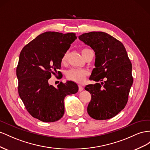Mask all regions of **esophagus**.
<instances>
[{"mask_svg":"<svg viewBox=\"0 0 150 150\" xmlns=\"http://www.w3.org/2000/svg\"><path fill=\"white\" fill-rule=\"evenodd\" d=\"M83 87L82 86V85H79V91H83Z\"/></svg>","mask_w":150,"mask_h":150,"instance_id":"obj_1","label":"esophagus"}]
</instances>
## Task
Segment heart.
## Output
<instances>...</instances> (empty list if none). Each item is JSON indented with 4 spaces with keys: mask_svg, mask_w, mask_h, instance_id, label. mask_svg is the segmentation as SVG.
<instances>
[{
    "mask_svg": "<svg viewBox=\"0 0 150 150\" xmlns=\"http://www.w3.org/2000/svg\"><path fill=\"white\" fill-rule=\"evenodd\" d=\"M91 50L88 48H85L82 50V54L83 57L85 58L88 51ZM68 57V53L67 51L63 54V57L61 59V62L62 64H65ZM87 75V71L85 70L78 69V68H71L67 72V76L68 79L74 81V82L77 83H83L86 79Z\"/></svg>",
    "mask_w": 150,
    "mask_h": 150,
    "instance_id": "obj_1",
    "label": "heart"
}]
</instances>
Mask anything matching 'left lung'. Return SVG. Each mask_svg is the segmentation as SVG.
I'll return each instance as SVG.
<instances>
[{"label":"left lung","instance_id":"obj_1","mask_svg":"<svg viewBox=\"0 0 150 150\" xmlns=\"http://www.w3.org/2000/svg\"><path fill=\"white\" fill-rule=\"evenodd\" d=\"M79 38L95 51L96 68L90 79L96 82L105 79L104 83L85 87L91 94L87 112L97 120L112 118L125 108L133 82L132 64L125 47L104 32L84 33Z\"/></svg>","mask_w":150,"mask_h":150}]
</instances>
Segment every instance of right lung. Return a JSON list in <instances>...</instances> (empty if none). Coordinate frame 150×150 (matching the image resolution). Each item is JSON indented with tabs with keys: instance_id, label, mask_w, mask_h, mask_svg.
Wrapping results in <instances>:
<instances>
[{
	"instance_id": "add662e5",
	"label": "right lung",
	"mask_w": 150,
	"mask_h": 150,
	"mask_svg": "<svg viewBox=\"0 0 150 150\" xmlns=\"http://www.w3.org/2000/svg\"><path fill=\"white\" fill-rule=\"evenodd\" d=\"M75 33L45 32L21 50L16 68L18 93L25 109L33 117L45 122L60 119L65 112L64 99L78 92L72 81L48 83L51 75H59L61 59L76 39Z\"/></svg>"
}]
</instances>
